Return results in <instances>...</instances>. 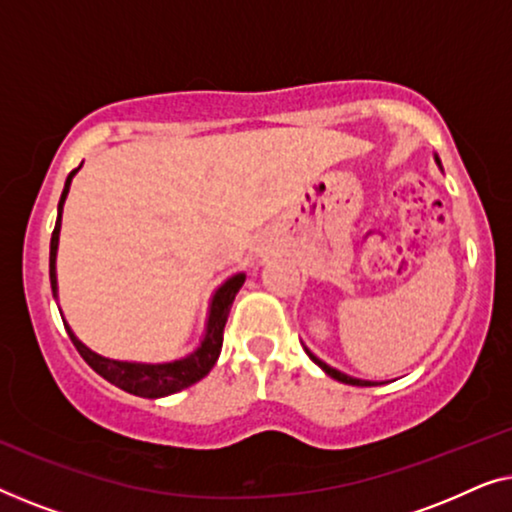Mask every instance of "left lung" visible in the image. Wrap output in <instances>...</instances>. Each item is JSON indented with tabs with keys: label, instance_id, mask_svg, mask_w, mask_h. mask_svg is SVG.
<instances>
[{
	"label": "left lung",
	"instance_id": "left-lung-1",
	"mask_svg": "<svg viewBox=\"0 0 512 512\" xmlns=\"http://www.w3.org/2000/svg\"><path fill=\"white\" fill-rule=\"evenodd\" d=\"M436 163L440 165L438 156H436ZM305 352H307V356H310V359H312L314 363H317V366H319L321 370H324L326 375H331L333 380H338V382H342V384H352V387H373V384H377V382H370V380H356V377H349V375H345V373H340V370H335V368L328 366V363L317 359V356H314L307 347H305Z\"/></svg>",
	"mask_w": 512,
	"mask_h": 512
}]
</instances>
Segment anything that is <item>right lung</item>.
<instances>
[{"instance_id":"right-lung-1","label":"right lung","mask_w":512,"mask_h":512,"mask_svg":"<svg viewBox=\"0 0 512 512\" xmlns=\"http://www.w3.org/2000/svg\"><path fill=\"white\" fill-rule=\"evenodd\" d=\"M81 167V165H79ZM76 167V170H79ZM76 170L69 172L65 181V188H62L60 202H58V221H55L53 235H51V263H48V270H51V289L53 296L58 298V279H55V256H58V240H60V223H62V205H65L69 184H72ZM244 275H233L226 279L219 289H216L212 305H209V317H207V328L205 338H202L200 347L191 352L184 359H174L170 363H135V361H114L107 359V356L95 354L93 349H88L83 342L72 333V328H65L72 338L76 352L83 356V361L88 363L90 368L95 370L97 375H102L104 380L116 384L118 389L128 391L132 396L142 398H163L170 394H177V391L191 387V384L200 382L209 370L214 368L216 359L221 354L223 345V328H226L230 307H233V300L237 291L242 289Z\"/></svg>"}]
</instances>
